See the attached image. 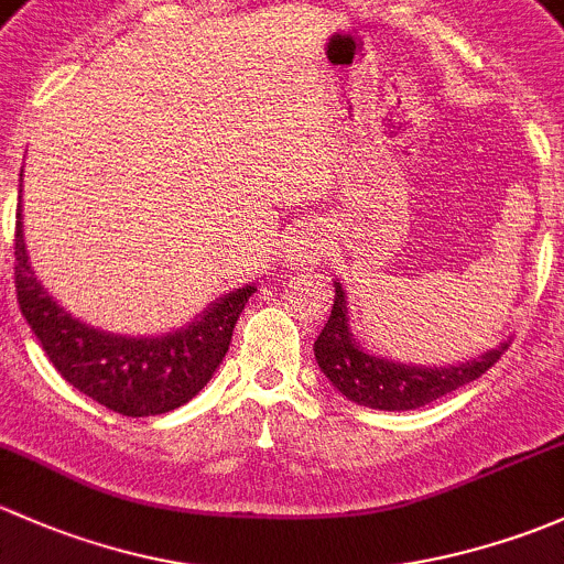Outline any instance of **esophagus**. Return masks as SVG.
Masks as SVG:
<instances>
[{"instance_id":"1","label":"esophagus","mask_w":564,"mask_h":564,"mask_svg":"<svg viewBox=\"0 0 564 564\" xmlns=\"http://www.w3.org/2000/svg\"><path fill=\"white\" fill-rule=\"evenodd\" d=\"M323 239L310 228H301L290 236L284 243V260L293 269H304V265H315L323 258Z\"/></svg>"}]
</instances>
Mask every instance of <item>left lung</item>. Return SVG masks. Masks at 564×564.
<instances>
[{
    "label": "left lung",
    "instance_id": "left-lung-1",
    "mask_svg": "<svg viewBox=\"0 0 564 564\" xmlns=\"http://www.w3.org/2000/svg\"><path fill=\"white\" fill-rule=\"evenodd\" d=\"M334 306L315 341L317 367L330 380V386L345 393L350 402L371 410H417L467 382L478 380L508 350L510 341L484 352L458 367H412V364L388 361L364 350L350 330L347 295L339 282H334Z\"/></svg>",
    "mask_w": 564,
    "mask_h": 564
}]
</instances>
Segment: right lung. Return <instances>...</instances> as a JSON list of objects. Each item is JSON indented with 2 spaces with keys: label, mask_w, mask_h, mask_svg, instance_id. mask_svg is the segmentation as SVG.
<instances>
[{
  "label": "right lung",
  "mask_w": 564,
  "mask_h": 564,
  "mask_svg": "<svg viewBox=\"0 0 564 564\" xmlns=\"http://www.w3.org/2000/svg\"><path fill=\"white\" fill-rule=\"evenodd\" d=\"M254 290V284L230 290L173 334L152 339L110 334L75 321L37 282L23 243L21 206L15 212V293L21 315L69 386L119 415H162L187 404L223 364L234 325Z\"/></svg>",
  "instance_id": "1"
}]
</instances>
